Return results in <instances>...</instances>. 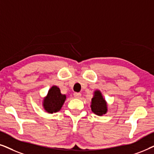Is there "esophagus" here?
Instances as JSON below:
<instances>
[{
  "label": "esophagus",
  "instance_id": "34e87169",
  "mask_svg": "<svg viewBox=\"0 0 154 154\" xmlns=\"http://www.w3.org/2000/svg\"><path fill=\"white\" fill-rule=\"evenodd\" d=\"M73 96H74L75 98L79 99L81 97V94L79 93V92H74V93H73Z\"/></svg>",
  "mask_w": 154,
  "mask_h": 154
}]
</instances>
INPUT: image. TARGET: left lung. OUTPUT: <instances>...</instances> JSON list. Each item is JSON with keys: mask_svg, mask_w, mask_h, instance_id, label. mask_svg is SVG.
<instances>
[{"mask_svg": "<svg viewBox=\"0 0 154 154\" xmlns=\"http://www.w3.org/2000/svg\"><path fill=\"white\" fill-rule=\"evenodd\" d=\"M91 109L92 112L98 116L104 115L107 111L106 102L99 90L94 92V95L92 99Z\"/></svg>", "mask_w": 154, "mask_h": 154, "instance_id": "left-lung-1", "label": "left lung"}]
</instances>
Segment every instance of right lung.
Listing matches in <instances>:
<instances>
[{
	"label": "right lung",
	"instance_id": "add662e5",
	"mask_svg": "<svg viewBox=\"0 0 154 154\" xmlns=\"http://www.w3.org/2000/svg\"><path fill=\"white\" fill-rule=\"evenodd\" d=\"M65 100L66 95L61 94L60 88L57 86H52L48 91V95L44 99L43 107L50 113L57 112L62 108Z\"/></svg>",
	"mask_w": 154,
	"mask_h": 154
}]
</instances>
